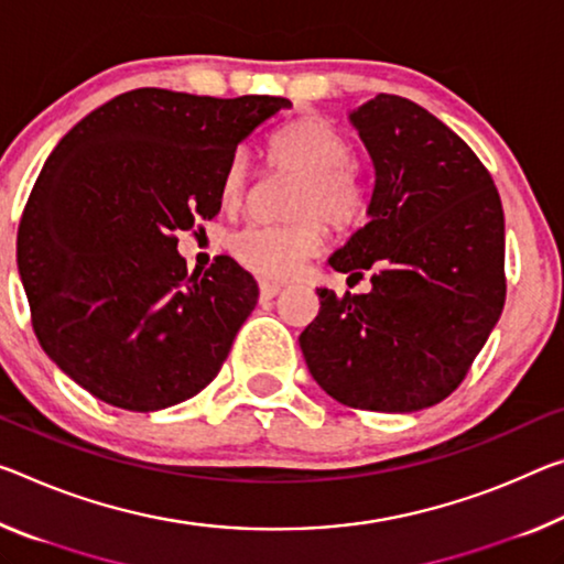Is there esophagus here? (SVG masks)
Masks as SVG:
<instances>
[{"label": "esophagus", "mask_w": 564, "mask_h": 564, "mask_svg": "<svg viewBox=\"0 0 564 564\" xmlns=\"http://www.w3.org/2000/svg\"><path fill=\"white\" fill-rule=\"evenodd\" d=\"M258 291H261V301H271L281 293V285L271 281H261L258 283Z\"/></svg>", "instance_id": "obj_1"}]
</instances>
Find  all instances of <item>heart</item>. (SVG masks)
<instances>
[{"mask_svg": "<svg viewBox=\"0 0 564 564\" xmlns=\"http://www.w3.org/2000/svg\"><path fill=\"white\" fill-rule=\"evenodd\" d=\"M268 153L279 167L299 175L285 226H248L230 238V250L263 279H289L308 258L324 248L318 218L346 228L366 210V185L351 158L348 140L334 122L316 115L291 120L268 142ZM248 185V158L236 155L223 175L220 195L226 205H238Z\"/></svg>", "mask_w": 564, "mask_h": 564, "instance_id": "b5f03b06", "label": "heart"}]
</instances>
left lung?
Returning a JSON list of instances; mask_svg holds the SVG:
<instances>
[{"mask_svg":"<svg viewBox=\"0 0 564 564\" xmlns=\"http://www.w3.org/2000/svg\"><path fill=\"white\" fill-rule=\"evenodd\" d=\"M348 120L373 163L369 223L328 263L371 271V291L318 289L299 344L328 397L406 414L459 387L502 316V200L467 142L406 97L381 93Z\"/></svg>","mask_w":564,"mask_h":564,"instance_id":"1","label":"left lung"}]
</instances>
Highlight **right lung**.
<instances>
[{"mask_svg":"<svg viewBox=\"0 0 564 564\" xmlns=\"http://www.w3.org/2000/svg\"><path fill=\"white\" fill-rule=\"evenodd\" d=\"M285 107L140 87L52 150L24 205L17 265L40 346L89 394L158 411L218 377L258 283L230 256L187 273L177 234L218 216L238 145Z\"/></svg>","mask_w":564,"mask_h":564,"instance_id":"right-lung-1","label":"right lung"}]
</instances>
